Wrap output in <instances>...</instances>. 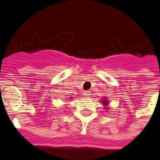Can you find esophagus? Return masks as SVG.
<instances>
[{"instance_id":"1","label":"esophagus","mask_w":160,"mask_h":160,"mask_svg":"<svg viewBox=\"0 0 160 160\" xmlns=\"http://www.w3.org/2000/svg\"><path fill=\"white\" fill-rule=\"evenodd\" d=\"M83 95H84L85 97H89V96L91 95V91H83Z\"/></svg>"}]
</instances>
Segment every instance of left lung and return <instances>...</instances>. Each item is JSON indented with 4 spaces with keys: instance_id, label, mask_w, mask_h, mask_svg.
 <instances>
[{
    "instance_id": "left-lung-1",
    "label": "left lung",
    "mask_w": 160,
    "mask_h": 160,
    "mask_svg": "<svg viewBox=\"0 0 160 160\" xmlns=\"http://www.w3.org/2000/svg\"><path fill=\"white\" fill-rule=\"evenodd\" d=\"M102 103H103L104 105H108V101H107V99H105V98H104V100L102 101ZM107 109H108V108H107Z\"/></svg>"
}]
</instances>
